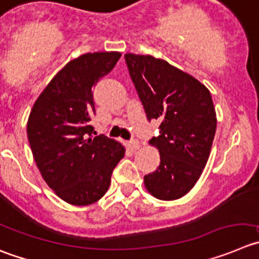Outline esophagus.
Instances as JSON below:
<instances>
[{
  "instance_id": "esophagus-1",
  "label": "esophagus",
  "mask_w": 259,
  "mask_h": 259,
  "mask_svg": "<svg viewBox=\"0 0 259 259\" xmlns=\"http://www.w3.org/2000/svg\"><path fill=\"white\" fill-rule=\"evenodd\" d=\"M129 147L132 149H139V148H141V144H139V142H138V141H132L129 143Z\"/></svg>"
}]
</instances>
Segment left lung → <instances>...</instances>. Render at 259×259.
Returning <instances> with one entry per match:
<instances>
[{
    "label": "left lung",
    "mask_w": 259,
    "mask_h": 259,
    "mask_svg": "<svg viewBox=\"0 0 259 259\" xmlns=\"http://www.w3.org/2000/svg\"><path fill=\"white\" fill-rule=\"evenodd\" d=\"M125 61L147 117L161 122L149 142L161 162L144 176V187L157 199H179L194 187L211 153L217 124L211 93L165 60L126 53Z\"/></svg>",
    "instance_id": "left-lung-1"
}]
</instances>
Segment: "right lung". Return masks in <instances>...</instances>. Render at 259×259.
Listing matches in <instances>:
<instances>
[{
	"label": "right lung",
	"mask_w": 259,
	"mask_h": 259,
	"mask_svg": "<svg viewBox=\"0 0 259 259\" xmlns=\"http://www.w3.org/2000/svg\"><path fill=\"white\" fill-rule=\"evenodd\" d=\"M120 52H94L67 62L43 89L26 125L29 146L43 180L72 206H88L108 190L125 148L93 135L92 87L107 75Z\"/></svg>",
	"instance_id": "1"
}]
</instances>
